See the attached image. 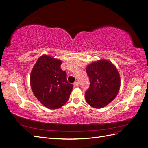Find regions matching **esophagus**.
<instances>
[{
	"label": "esophagus",
	"mask_w": 148,
	"mask_h": 148,
	"mask_svg": "<svg viewBox=\"0 0 148 148\" xmlns=\"http://www.w3.org/2000/svg\"><path fill=\"white\" fill-rule=\"evenodd\" d=\"M73 84L75 85V86H78V84H79V83H78V82H77V81H76V82H74Z\"/></svg>",
	"instance_id": "esophagus-1"
}]
</instances>
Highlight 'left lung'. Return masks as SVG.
<instances>
[{"label":"left lung","instance_id":"obj_1","mask_svg":"<svg viewBox=\"0 0 148 148\" xmlns=\"http://www.w3.org/2000/svg\"><path fill=\"white\" fill-rule=\"evenodd\" d=\"M89 88L85 99L94 108H102L112 101L120 86V78L117 69L108 60L95 62L86 67Z\"/></svg>","mask_w":148,"mask_h":148}]
</instances>
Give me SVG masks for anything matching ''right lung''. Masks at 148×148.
I'll return each mask as SVG.
<instances>
[{"instance_id": "obj_1", "label": "right lung", "mask_w": 148, "mask_h": 148, "mask_svg": "<svg viewBox=\"0 0 148 148\" xmlns=\"http://www.w3.org/2000/svg\"><path fill=\"white\" fill-rule=\"evenodd\" d=\"M62 62L47 55L40 57L31 71V87L34 96L47 108L57 109L68 101L73 85L66 79Z\"/></svg>"}]
</instances>
